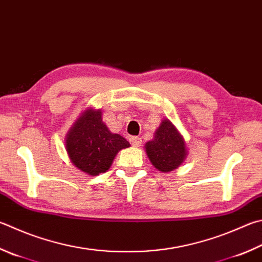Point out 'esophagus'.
<instances>
[{
  "label": "esophagus",
  "mask_w": 262,
  "mask_h": 262,
  "mask_svg": "<svg viewBox=\"0 0 262 262\" xmlns=\"http://www.w3.org/2000/svg\"><path fill=\"white\" fill-rule=\"evenodd\" d=\"M129 142H130L132 145L140 146L142 144V139H141V137H139V136H132L130 139H129Z\"/></svg>",
  "instance_id": "1"
}]
</instances>
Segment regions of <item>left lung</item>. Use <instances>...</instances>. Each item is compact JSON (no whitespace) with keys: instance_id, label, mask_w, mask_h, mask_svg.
<instances>
[{"instance_id":"1","label":"left lung","mask_w":262,"mask_h":262,"mask_svg":"<svg viewBox=\"0 0 262 262\" xmlns=\"http://www.w3.org/2000/svg\"><path fill=\"white\" fill-rule=\"evenodd\" d=\"M146 155L155 167L167 173L178 168L187 155L183 137L169 120H163L155 140L145 144Z\"/></svg>"}]
</instances>
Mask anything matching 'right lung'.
Listing matches in <instances>:
<instances>
[{
    "mask_svg": "<svg viewBox=\"0 0 262 262\" xmlns=\"http://www.w3.org/2000/svg\"><path fill=\"white\" fill-rule=\"evenodd\" d=\"M128 146L121 135L108 130L102 121L101 110L84 111L66 137L71 161L92 177L106 172L118 151Z\"/></svg>",
    "mask_w": 262,
    "mask_h": 262,
    "instance_id": "1",
    "label": "right lung"
}]
</instances>
